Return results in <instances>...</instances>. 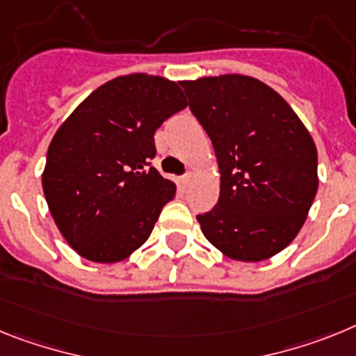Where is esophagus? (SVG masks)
<instances>
[{"label":"esophagus","mask_w":356,"mask_h":356,"mask_svg":"<svg viewBox=\"0 0 356 356\" xmlns=\"http://www.w3.org/2000/svg\"><path fill=\"white\" fill-rule=\"evenodd\" d=\"M190 181H191V175L190 174L182 175V177L179 179V188H181V190H186L188 184H190Z\"/></svg>","instance_id":"1"}]
</instances>
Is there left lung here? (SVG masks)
I'll list each match as a JSON object with an SVG mask.
<instances>
[{"instance_id": "left-lung-1", "label": "left lung", "mask_w": 356, "mask_h": 356, "mask_svg": "<svg viewBox=\"0 0 356 356\" xmlns=\"http://www.w3.org/2000/svg\"><path fill=\"white\" fill-rule=\"evenodd\" d=\"M181 86L220 170L218 202L197 215L204 236L240 261L277 254L298 236L319 186L310 132L252 76H204Z\"/></svg>"}]
</instances>
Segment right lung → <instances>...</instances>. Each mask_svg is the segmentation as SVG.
<instances>
[{
  "label": "right lung",
  "instance_id": "add662e5",
  "mask_svg": "<svg viewBox=\"0 0 356 356\" xmlns=\"http://www.w3.org/2000/svg\"><path fill=\"white\" fill-rule=\"evenodd\" d=\"M175 82L134 73L105 82L55 132L42 190L82 258L122 261L143 245L175 184L152 166L154 134L186 107Z\"/></svg>",
  "mask_w": 356,
  "mask_h": 356
}]
</instances>
